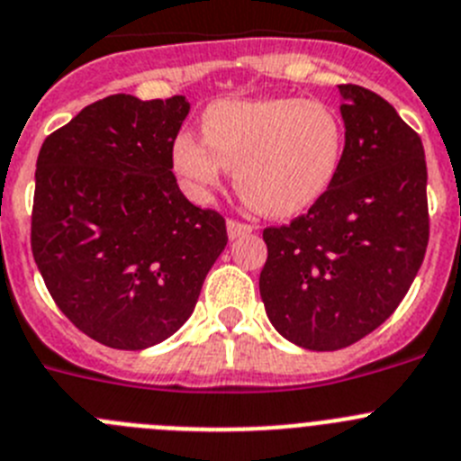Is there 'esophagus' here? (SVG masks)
<instances>
[{
    "instance_id": "esophagus-1",
    "label": "esophagus",
    "mask_w": 461,
    "mask_h": 461,
    "mask_svg": "<svg viewBox=\"0 0 461 461\" xmlns=\"http://www.w3.org/2000/svg\"><path fill=\"white\" fill-rule=\"evenodd\" d=\"M255 231V227L248 225V222H239V221H227V234H230V239H240V236L245 234H252Z\"/></svg>"
}]
</instances>
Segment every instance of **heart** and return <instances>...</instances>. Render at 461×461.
I'll return each instance as SVG.
<instances>
[{"label": "heart", "mask_w": 461, "mask_h": 461, "mask_svg": "<svg viewBox=\"0 0 461 461\" xmlns=\"http://www.w3.org/2000/svg\"><path fill=\"white\" fill-rule=\"evenodd\" d=\"M202 139L179 133L172 163L204 195L236 170V191L259 213L289 218L332 186L343 158V122L332 106L300 97L218 100L202 113Z\"/></svg>", "instance_id": "heart-1"}]
</instances>
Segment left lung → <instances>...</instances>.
<instances>
[{
  "mask_svg": "<svg viewBox=\"0 0 461 461\" xmlns=\"http://www.w3.org/2000/svg\"><path fill=\"white\" fill-rule=\"evenodd\" d=\"M346 145L332 186L291 225L268 227L259 277L273 328L307 350L377 330L410 291L429 239L419 133L361 86H339Z\"/></svg>",
  "mask_w": 461,
  "mask_h": 461,
  "instance_id": "obj_1",
  "label": "left lung"
}]
</instances>
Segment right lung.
I'll return each instance as SVG.
<instances>
[{
  "mask_svg": "<svg viewBox=\"0 0 461 461\" xmlns=\"http://www.w3.org/2000/svg\"><path fill=\"white\" fill-rule=\"evenodd\" d=\"M191 104L111 95L42 143L32 250L75 328L118 350L177 332L227 245L225 218L191 204L172 143Z\"/></svg>",
  "mask_w": 461,
  "mask_h": 461,
  "instance_id": "obj_1",
  "label": "right lung"
}]
</instances>
